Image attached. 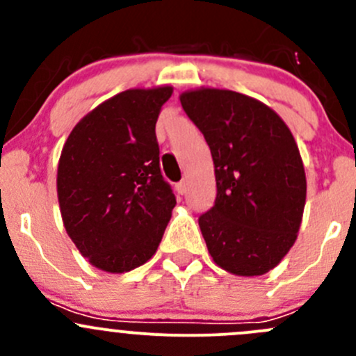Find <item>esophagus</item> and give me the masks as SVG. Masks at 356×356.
Listing matches in <instances>:
<instances>
[{
	"instance_id": "34e87169",
	"label": "esophagus",
	"mask_w": 356,
	"mask_h": 356,
	"mask_svg": "<svg viewBox=\"0 0 356 356\" xmlns=\"http://www.w3.org/2000/svg\"><path fill=\"white\" fill-rule=\"evenodd\" d=\"M175 189H177L179 195H184V193L188 191V184H186V181H181V182H177V184H175Z\"/></svg>"
}]
</instances>
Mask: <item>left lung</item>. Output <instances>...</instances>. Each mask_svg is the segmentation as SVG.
Returning <instances> with one entry per match:
<instances>
[{"instance_id":"left-lung-1","label":"left lung","mask_w":356,"mask_h":356,"mask_svg":"<svg viewBox=\"0 0 356 356\" xmlns=\"http://www.w3.org/2000/svg\"><path fill=\"white\" fill-rule=\"evenodd\" d=\"M215 165L217 198L200 215L208 251L236 275L274 268L296 241L307 198L303 161L288 125L264 103L227 89L181 95Z\"/></svg>"}]
</instances>
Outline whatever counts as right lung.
<instances>
[{"instance_id":"right-lung-1","label":"right lung","mask_w":356,"mask_h":356,"mask_svg":"<svg viewBox=\"0 0 356 356\" xmlns=\"http://www.w3.org/2000/svg\"><path fill=\"white\" fill-rule=\"evenodd\" d=\"M172 88L129 89L74 127L58 163L60 211L82 257L122 274L155 254L175 207L155 125Z\"/></svg>"}]
</instances>
